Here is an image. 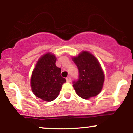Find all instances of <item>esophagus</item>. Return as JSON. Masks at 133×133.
<instances>
[{
  "mask_svg": "<svg viewBox=\"0 0 133 133\" xmlns=\"http://www.w3.org/2000/svg\"><path fill=\"white\" fill-rule=\"evenodd\" d=\"M66 80H67V82H71V77H70V76H68V77H66Z\"/></svg>",
  "mask_w": 133,
  "mask_h": 133,
  "instance_id": "34e87169",
  "label": "esophagus"
}]
</instances>
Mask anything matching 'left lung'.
<instances>
[{"instance_id":"obj_1","label":"left lung","mask_w":133,"mask_h":133,"mask_svg":"<svg viewBox=\"0 0 133 133\" xmlns=\"http://www.w3.org/2000/svg\"><path fill=\"white\" fill-rule=\"evenodd\" d=\"M79 70V77L72 82L77 95L84 99L99 94L103 88L104 75L99 62L93 55L83 51L73 57Z\"/></svg>"}]
</instances>
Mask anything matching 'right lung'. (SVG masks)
Instances as JSON below:
<instances>
[{
    "label": "right lung",
    "instance_id": "1",
    "mask_svg": "<svg viewBox=\"0 0 133 133\" xmlns=\"http://www.w3.org/2000/svg\"><path fill=\"white\" fill-rule=\"evenodd\" d=\"M56 58L47 53L37 61L31 77L32 92L45 101L54 100L59 95L62 86L66 82L61 76V69L56 65Z\"/></svg>",
    "mask_w": 133,
    "mask_h": 133
}]
</instances>
